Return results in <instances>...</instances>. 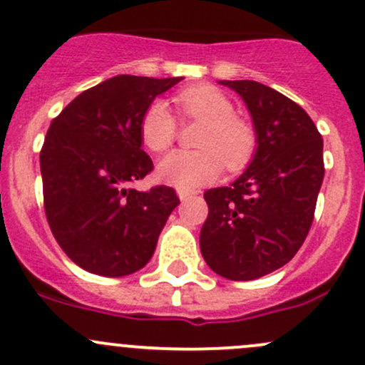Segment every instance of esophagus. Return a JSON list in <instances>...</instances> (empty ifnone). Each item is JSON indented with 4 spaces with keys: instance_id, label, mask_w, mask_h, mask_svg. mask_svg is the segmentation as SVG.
Returning a JSON list of instances; mask_svg holds the SVG:
<instances>
[{
    "instance_id": "obj_1",
    "label": "esophagus",
    "mask_w": 365,
    "mask_h": 365,
    "mask_svg": "<svg viewBox=\"0 0 365 365\" xmlns=\"http://www.w3.org/2000/svg\"><path fill=\"white\" fill-rule=\"evenodd\" d=\"M176 192H178V197L182 201H187V200H190L192 196H196V192H194V190H189V189H178Z\"/></svg>"
}]
</instances>
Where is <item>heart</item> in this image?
Segmentation results:
<instances>
[{
    "mask_svg": "<svg viewBox=\"0 0 365 365\" xmlns=\"http://www.w3.org/2000/svg\"><path fill=\"white\" fill-rule=\"evenodd\" d=\"M176 106L185 118L201 121L194 152H171L157 164V176L178 189H194L212 182L222 171H238L251 160L256 132L237 116L230 98L217 88L201 84L180 91ZM141 139L152 152H164L175 139L176 121L162 101L153 102L141 120Z\"/></svg>",
    "mask_w": 365,
    "mask_h": 365,
    "instance_id": "obj_1",
    "label": "heart"
}]
</instances>
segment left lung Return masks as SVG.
<instances>
[{"label": "left lung", "instance_id": "8db88e82", "mask_svg": "<svg viewBox=\"0 0 365 365\" xmlns=\"http://www.w3.org/2000/svg\"><path fill=\"white\" fill-rule=\"evenodd\" d=\"M219 83L245 102L256 150L233 183L205 192L200 247L220 277L252 281L284 267L311 230L325 175L323 139L309 114L274 88Z\"/></svg>", "mask_w": 365, "mask_h": 365}]
</instances>
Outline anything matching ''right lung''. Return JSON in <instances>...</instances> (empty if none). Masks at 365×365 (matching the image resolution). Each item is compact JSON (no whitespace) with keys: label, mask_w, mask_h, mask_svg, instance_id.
Returning <instances> with one entry per match:
<instances>
[{"label":"right lung","mask_w":365,"mask_h":365,"mask_svg":"<svg viewBox=\"0 0 365 365\" xmlns=\"http://www.w3.org/2000/svg\"><path fill=\"white\" fill-rule=\"evenodd\" d=\"M182 79L114 76L77 95L51 123L40 152L47 222L83 270L123 277L152 259L180 200L171 187L128 185L153 169L141 148L143 114Z\"/></svg>","instance_id":"obj_1"}]
</instances>
